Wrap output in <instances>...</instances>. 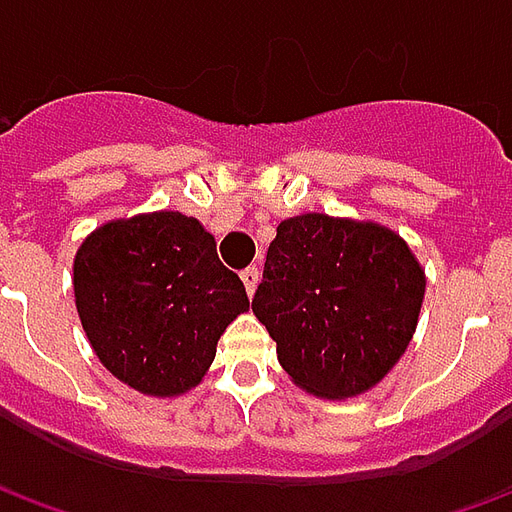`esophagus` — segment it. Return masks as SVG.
I'll use <instances>...</instances> for the list:
<instances>
[{
	"label": "esophagus",
	"instance_id": "1",
	"mask_svg": "<svg viewBox=\"0 0 512 512\" xmlns=\"http://www.w3.org/2000/svg\"><path fill=\"white\" fill-rule=\"evenodd\" d=\"M241 282H244L246 293L252 296V293H255V288H257V282H260V271H257L255 266L244 268V271H241Z\"/></svg>",
	"mask_w": 512,
	"mask_h": 512
}]
</instances>
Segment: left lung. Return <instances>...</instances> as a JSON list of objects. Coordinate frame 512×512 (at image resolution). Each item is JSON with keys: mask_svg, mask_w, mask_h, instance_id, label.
I'll use <instances>...</instances> for the list:
<instances>
[{"mask_svg": "<svg viewBox=\"0 0 512 512\" xmlns=\"http://www.w3.org/2000/svg\"><path fill=\"white\" fill-rule=\"evenodd\" d=\"M425 268L384 224L329 213L279 222L252 312L290 381L323 400L365 395L417 332Z\"/></svg>", "mask_w": 512, "mask_h": 512, "instance_id": "obj_1", "label": "left lung"}]
</instances>
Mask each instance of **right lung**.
Here are the masks:
<instances>
[{
    "label": "right lung",
    "instance_id": "right-lung-1",
    "mask_svg": "<svg viewBox=\"0 0 512 512\" xmlns=\"http://www.w3.org/2000/svg\"><path fill=\"white\" fill-rule=\"evenodd\" d=\"M73 296L101 365L150 397L200 384L224 329L249 310L213 235L178 211L95 227L73 257Z\"/></svg>",
    "mask_w": 512,
    "mask_h": 512
}]
</instances>
